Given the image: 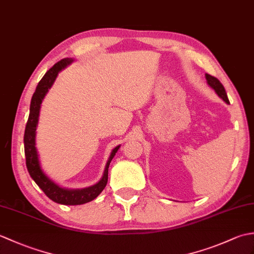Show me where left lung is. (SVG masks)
<instances>
[{
  "label": "left lung",
  "mask_w": 254,
  "mask_h": 254,
  "mask_svg": "<svg viewBox=\"0 0 254 254\" xmlns=\"http://www.w3.org/2000/svg\"><path fill=\"white\" fill-rule=\"evenodd\" d=\"M205 77H206V80H207V84L212 87L215 91H216V94L222 98L226 104H229V100H228V97H227V94H226V90L224 88L223 84L219 82V80L216 78L212 76V75L209 74H205Z\"/></svg>",
  "instance_id": "left-lung-1"
}]
</instances>
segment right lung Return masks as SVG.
Instances as JSON below:
<instances>
[{
	"label": "right lung",
	"mask_w": 254,
	"mask_h": 254,
	"mask_svg": "<svg viewBox=\"0 0 254 254\" xmlns=\"http://www.w3.org/2000/svg\"><path fill=\"white\" fill-rule=\"evenodd\" d=\"M72 62L71 59H63V60L56 63L49 71H48L45 76L41 78V80L38 84L36 91L32 95L31 102H30V112L28 117V121L26 124L25 134H24V145H25V156H26V166L30 177L34 179L42 191L45 192L46 195L51 198L52 201L59 204L64 205H79L93 201L94 198L99 195L101 191L104 190L108 182V169H109V165L111 163L112 158L115 157L116 153L118 152L120 145L117 146L112 150L108 163L106 165V169L102 176L101 180L97 183V185L82 189V190H67V189H63L57 186L55 182L51 181L48 178L44 171L40 168L39 159H38V154L36 149V128L38 124V117H39L40 111V105L42 100H44L48 90L55 83V80L58 76L59 72L62 68L68 65Z\"/></svg>",
	"instance_id": "obj_1"
}]
</instances>
